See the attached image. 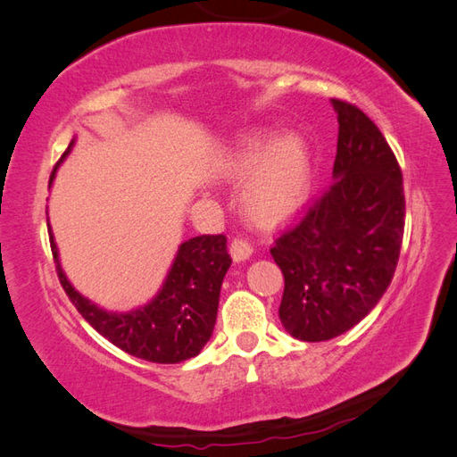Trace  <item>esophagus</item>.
<instances>
[{
	"mask_svg": "<svg viewBox=\"0 0 457 457\" xmlns=\"http://www.w3.org/2000/svg\"><path fill=\"white\" fill-rule=\"evenodd\" d=\"M253 253V245L245 238H234L230 242V255L234 261H245Z\"/></svg>",
	"mask_w": 457,
	"mask_h": 457,
	"instance_id": "34e87169",
	"label": "esophagus"
}]
</instances>
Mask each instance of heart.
Returning a JSON list of instances; mask_svg holds the SVG:
<instances>
[{
	"label": "heart",
	"instance_id": "obj_1",
	"mask_svg": "<svg viewBox=\"0 0 457 457\" xmlns=\"http://www.w3.org/2000/svg\"><path fill=\"white\" fill-rule=\"evenodd\" d=\"M269 135H244L225 158L220 175L242 181L240 202L259 225H280L292 219L311 195L312 171L309 150L297 135L286 133L265 146Z\"/></svg>",
	"mask_w": 457,
	"mask_h": 457
}]
</instances>
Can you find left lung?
Instances as JSON below:
<instances>
[{
  "mask_svg": "<svg viewBox=\"0 0 457 457\" xmlns=\"http://www.w3.org/2000/svg\"><path fill=\"white\" fill-rule=\"evenodd\" d=\"M337 121L334 183L270 255L284 274L280 320L301 341L356 326L389 287L404 237V187L385 137L361 108L331 99Z\"/></svg>",
  "mask_w": 457,
  "mask_h": 457,
  "instance_id": "8db88e82",
  "label": "left lung"
}]
</instances>
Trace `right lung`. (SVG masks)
Segmentation results:
<instances>
[{
    "instance_id": "right-lung-1",
    "label": "right lung",
    "mask_w": 457,
    "mask_h": 457,
    "mask_svg": "<svg viewBox=\"0 0 457 457\" xmlns=\"http://www.w3.org/2000/svg\"><path fill=\"white\" fill-rule=\"evenodd\" d=\"M68 145L61 162L72 150ZM59 165V163H57ZM49 179V187L54 179ZM51 252L64 292L78 312L118 349L141 361L177 364L196 356L213 334L220 284L230 267L227 237L204 234L179 245L173 265L156 297L129 312H110L76 292L59 262V250L49 227Z\"/></svg>"
}]
</instances>
